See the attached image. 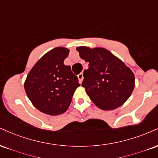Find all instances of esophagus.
Instances as JSON below:
<instances>
[{"label":"esophagus","instance_id":"obj_1","mask_svg":"<svg viewBox=\"0 0 158 158\" xmlns=\"http://www.w3.org/2000/svg\"><path fill=\"white\" fill-rule=\"evenodd\" d=\"M83 73H79V75H78V79H79V82L80 83H81V81H83Z\"/></svg>","mask_w":158,"mask_h":158}]
</instances>
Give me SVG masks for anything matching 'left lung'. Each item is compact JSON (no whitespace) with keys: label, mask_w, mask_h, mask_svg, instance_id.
<instances>
[{"label":"left lung","mask_w":158,"mask_h":158,"mask_svg":"<svg viewBox=\"0 0 158 158\" xmlns=\"http://www.w3.org/2000/svg\"><path fill=\"white\" fill-rule=\"evenodd\" d=\"M79 56L88 62L81 86L95 105L103 110H115L130 97L135 75L122 60L104 48L77 47Z\"/></svg>","instance_id":"left-lung-1"}]
</instances>
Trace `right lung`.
<instances>
[{"mask_svg": "<svg viewBox=\"0 0 158 158\" xmlns=\"http://www.w3.org/2000/svg\"><path fill=\"white\" fill-rule=\"evenodd\" d=\"M69 51L64 47L48 51L32 67L25 80L28 98L38 110L47 115L64 113L76 89L80 86L71 67L64 64Z\"/></svg>", "mask_w": 158, "mask_h": 158, "instance_id": "obj_1", "label": "right lung"}]
</instances>
